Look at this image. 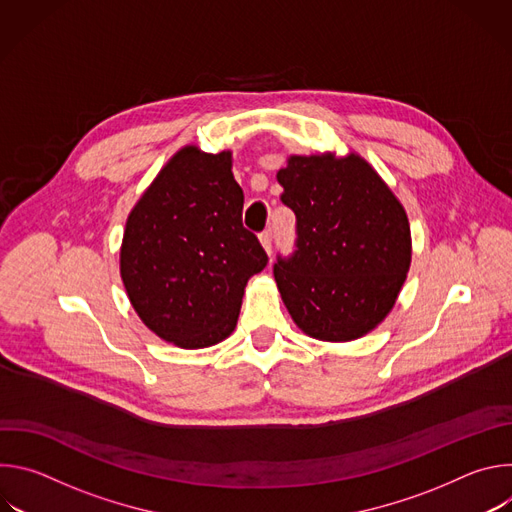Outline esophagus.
I'll return each mask as SVG.
<instances>
[{"instance_id": "1", "label": "esophagus", "mask_w": 512, "mask_h": 512, "mask_svg": "<svg viewBox=\"0 0 512 512\" xmlns=\"http://www.w3.org/2000/svg\"><path fill=\"white\" fill-rule=\"evenodd\" d=\"M259 241H261V245L265 247V251L271 255V249H273V233H271V229H265V231L259 235Z\"/></svg>"}]
</instances>
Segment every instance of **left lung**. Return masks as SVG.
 Listing matches in <instances>:
<instances>
[{"label": "left lung", "mask_w": 512, "mask_h": 512, "mask_svg": "<svg viewBox=\"0 0 512 512\" xmlns=\"http://www.w3.org/2000/svg\"><path fill=\"white\" fill-rule=\"evenodd\" d=\"M296 243L273 275L294 322L320 340H354L393 308L411 261L403 206L360 156H294L277 172Z\"/></svg>", "instance_id": "1"}]
</instances>
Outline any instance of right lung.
Here are the masks:
<instances>
[{
  "mask_svg": "<svg viewBox=\"0 0 512 512\" xmlns=\"http://www.w3.org/2000/svg\"><path fill=\"white\" fill-rule=\"evenodd\" d=\"M243 190L231 152H178L127 218L121 277L127 296L160 338L182 348L225 340L245 285L267 265L243 227Z\"/></svg>",
  "mask_w": 512,
  "mask_h": 512,
  "instance_id": "add662e5",
  "label": "right lung"
}]
</instances>
